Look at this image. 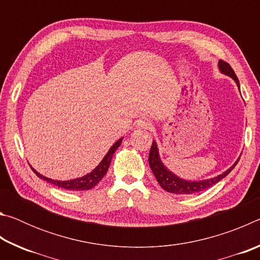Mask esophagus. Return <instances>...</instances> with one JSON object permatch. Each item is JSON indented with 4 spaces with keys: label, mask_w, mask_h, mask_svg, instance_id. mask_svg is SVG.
Returning <instances> with one entry per match:
<instances>
[{
    "label": "esophagus",
    "mask_w": 260,
    "mask_h": 260,
    "mask_svg": "<svg viewBox=\"0 0 260 260\" xmlns=\"http://www.w3.org/2000/svg\"><path fill=\"white\" fill-rule=\"evenodd\" d=\"M136 127H138L139 129H143V131L150 129L151 128V122L147 120V119H141V120L136 122Z\"/></svg>",
    "instance_id": "1"
}]
</instances>
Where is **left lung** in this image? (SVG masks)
Masks as SVG:
<instances>
[{"label":"left lung","mask_w":260,"mask_h":260,"mask_svg":"<svg viewBox=\"0 0 260 260\" xmlns=\"http://www.w3.org/2000/svg\"><path fill=\"white\" fill-rule=\"evenodd\" d=\"M218 67L220 72L231 77L233 80H235L236 85L240 89V81L236 77L234 70L231 68V65L226 63V61L220 59ZM239 160L240 158L234 162V165L230 167L227 171H225L222 174L217 175V177L206 180H201V181H190V180H183L181 178H179L178 175L171 172V171L162 164L159 157V152H158L157 143L155 141H152L150 153H149V165H150V169L152 170V173L155 174L158 183H159L160 187L162 189H165L166 191L177 193V195H189V193H195L212 187L213 184L219 182L220 180H222L226 175L230 174L231 171L234 169Z\"/></svg>","instance_id":"8db88e82"}]
</instances>
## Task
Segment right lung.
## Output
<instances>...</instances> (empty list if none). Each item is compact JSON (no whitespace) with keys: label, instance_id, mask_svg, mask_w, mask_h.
Masks as SVG:
<instances>
[{"label":"right lung","instance_id":"obj_1","mask_svg":"<svg viewBox=\"0 0 260 260\" xmlns=\"http://www.w3.org/2000/svg\"><path fill=\"white\" fill-rule=\"evenodd\" d=\"M121 141H122V138L118 140L117 142L109 149L108 153L104 156L102 161H101L100 164L96 166L90 173L83 175V177H81V178L68 180V181H59V180H52V179L43 177V175H41L40 173L37 172V171H35L32 166H30V169L33 170V172L37 174L39 178L46 180L47 182H49L51 184H55V186L59 187V188L67 189V190H77V191L78 190H89V189L94 188L96 184H98L101 181V180H102V178L104 177L105 173L108 172V169L110 166V162H111L113 153L116 152L118 148H119V146L121 144Z\"/></svg>","mask_w":260,"mask_h":260}]
</instances>
